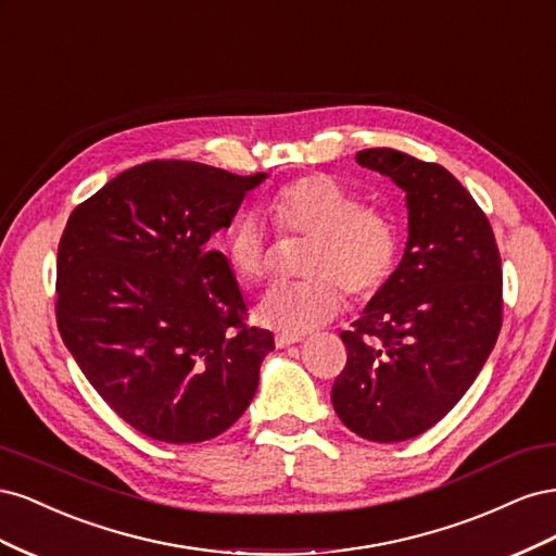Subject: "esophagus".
Returning <instances> with one entry per match:
<instances>
[{"label": "esophagus", "mask_w": 556, "mask_h": 556, "mask_svg": "<svg viewBox=\"0 0 556 556\" xmlns=\"http://www.w3.org/2000/svg\"><path fill=\"white\" fill-rule=\"evenodd\" d=\"M299 341H304V336H301V333H294V331H278L276 333V345L278 348H288V345H294Z\"/></svg>", "instance_id": "34e87169"}]
</instances>
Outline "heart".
Wrapping results in <instances>:
<instances>
[{"instance_id":"heart-1","label":"heart","mask_w":556,"mask_h":556,"mask_svg":"<svg viewBox=\"0 0 556 556\" xmlns=\"http://www.w3.org/2000/svg\"><path fill=\"white\" fill-rule=\"evenodd\" d=\"M266 211L282 237L311 239L304 260L308 278L278 282L268 290L257 317L262 323L311 331L323 327L345 306V290L355 301L374 299L399 262L401 231L390 208L327 174H306L268 197ZM225 255L233 276L260 285L271 274V239L262 217L243 211L225 233Z\"/></svg>"}]
</instances>
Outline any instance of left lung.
I'll list each match as a JSON object with an SVG mask.
<instances>
[{"instance_id":"obj_1","label":"left lung","mask_w":556,"mask_h":556,"mask_svg":"<svg viewBox=\"0 0 556 556\" xmlns=\"http://www.w3.org/2000/svg\"><path fill=\"white\" fill-rule=\"evenodd\" d=\"M357 162L406 190L408 245L390 282L350 331L331 387L341 422L399 443L443 419L478 378L503 325V271L482 208L445 166L394 148Z\"/></svg>"}]
</instances>
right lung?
<instances>
[{
    "label": "right lung",
    "instance_id": "add662e5",
    "mask_svg": "<svg viewBox=\"0 0 556 556\" xmlns=\"http://www.w3.org/2000/svg\"><path fill=\"white\" fill-rule=\"evenodd\" d=\"M262 180L153 160L109 180L66 220L60 336L97 394L148 439L211 441L257 392L274 336L248 325L237 278L206 243Z\"/></svg>",
    "mask_w": 556,
    "mask_h": 556
}]
</instances>
